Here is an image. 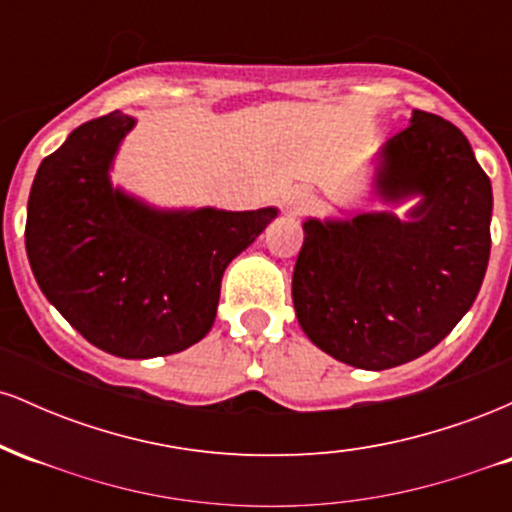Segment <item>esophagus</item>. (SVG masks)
<instances>
[{
	"mask_svg": "<svg viewBox=\"0 0 512 512\" xmlns=\"http://www.w3.org/2000/svg\"><path fill=\"white\" fill-rule=\"evenodd\" d=\"M281 204H284V211L289 216H301L313 207V195L305 187H291L284 199H281Z\"/></svg>",
	"mask_w": 512,
	"mask_h": 512,
	"instance_id": "esophagus-1",
	"label": "esophagus"
}]
</instances>
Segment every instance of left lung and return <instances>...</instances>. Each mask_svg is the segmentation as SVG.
Returning a JSON list of instances; mask_svg holds the SVG:
<instances>
[{
    "label": "left lung",
    "mask_w": 512,
    "mask_h": 512,
    "mask_svg": "<svg viewBox=\"0 0 512 512\" xmlns=\"http://www.w3.org/2000/svg\"><path fill=\"white\" fill-rule=\"evenodd\" d=\"M375 190L385 202H421L409 221L387 211L305 221L291 293L310 342L349 366L385 370L431 351L472 308L493 195L467 137L424 110L387 139Z\"/></svg>",
    "instance_id": "obj_1"
}]
</instances>
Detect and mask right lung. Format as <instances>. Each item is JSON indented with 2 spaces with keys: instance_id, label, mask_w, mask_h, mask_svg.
Segmentation results:
<instances>
[{
  "instance_id": "1",
  "label": "right lung",
  "mask_w": 512,
  "mask_h": 512,
  "mask_svg": "<svg viewBox=\"0 0 512 512\" xmlns=\"http://www.w3.org/2000/svg\"><path fill=\"white\" fill-rule=\"evenodd\" d=\"M134 120L76 127L35 173L26 252L40 291L81 337L120 358L178 354L214 325L221 276L276 216L158 211L110 185Z\"/></svg>"
}]
</instances>
